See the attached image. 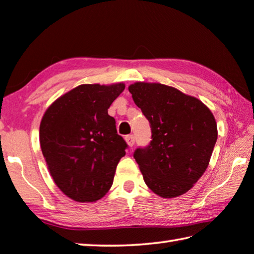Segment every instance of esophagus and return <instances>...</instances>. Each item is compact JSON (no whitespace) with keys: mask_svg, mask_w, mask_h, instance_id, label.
Listing matches in <instances>:
<instances>
[{"mask_svg":"<svg viewBox=\"0 0 254 254\" xmlns=\"http://www.w3.org/2000/svg\"><path fill=\"white\" fill-rule=\"evenodd\" d=\"M126 141L127 143V146L132 148V147H133V144H134V136L133 135H127L126 136Z\"/></svg>","mask_w":254,"mask_h":254,"instance_id":"esophagus-1","label":"esophagus"}]
</instances>
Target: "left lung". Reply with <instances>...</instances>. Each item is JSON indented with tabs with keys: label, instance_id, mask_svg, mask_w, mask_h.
I'll list each match as a JSON object with an SVG mask.
<instances>
[{
	"label": "left lung",
	"instance_id": "left-lung-1",
	"mask_svg": "<svg viewBox=\"0 0 254 254\" xmlns=\"http://www.w3.org/2000/svg\"><path fill=\"white\" fill-rule=\"evenodd\" d=\"M151 127L150 144L134 151L147 187L162 198L193 188L206 172L218 136L211 111L198 98L157 82L128 86Z\"/></svg>",
	"mask_w": 254,
	"mask_h": 254
}]
</instances>
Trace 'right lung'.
Returning a JSON list of instances; mask_svg holds the SVG:
<instances>
[{"label":"right lung","instance_id":"right-lung-1","mask_svg":"<svg viewBox=\"0 0 254 254\" xmlns=\"http://www.w3.org/2000/svg\"><path fill=\"white\" fill-rule=\"evenodd\" d=\"M123 82L80 84L48 106L40 121V148L48 171L64 194L95 202L110 191L127 143L107 110Z\"/></svg>","mask_w":254,"mask_h":254}]
</instances>
